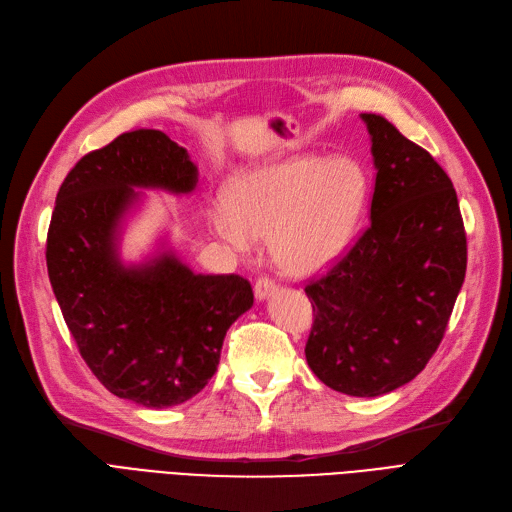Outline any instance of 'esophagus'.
<instances>
[{"instance_id": "1", "label": "esophagus", "mask_w": 512, "mask_h": 512, "mask_svg": "<svg viewBox=\"0 0 512 512\" xmlns=\"http://www.w3.org/2000/svg\"><path fill=\"white\" fill-rule=\"evenodd\" d=\"M275 290H277L275 281L269 279V277H260L256 281V286H254V294H256L258 301H264V298H269L271 294H275Z\"/></svg>"}]
</instances>
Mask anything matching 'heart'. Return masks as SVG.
<instances>
[{"label": "heart", "mask_w": 512, "mask_h": 512, "mask_svg": "<svg viewBox=\"0 0 512 512\" xmlns=\"http://www.w3.org/2000/svg\"><path fill=\"white\" fill-rule=\"evenodd\" d=\"M368 178L356 158L298 154L237 173L224 188L214 231L235 250L271 239L277 267L294 277L330 269L364 216Z\"/></svg>", "instance_id": "b5f03b06"}]
</instances>
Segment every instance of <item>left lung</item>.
Here are the masks:
<instances>
[{
	"label": "left lung",
	"instance_id": "8db88e82",
	"mask_svg": "<svg viewBox=\"0 0 512 512\" xmlns=\"http://www.w3.org/2000/svg\"><path fill=\"white\" fill-rule=\"evenodd\" d=\"M377 169L370 224L305 286L307 364L347 396L373 398L415 379L434 356L466 275L455 188L430 152L379 114H362Z\"/></svg>",
	"mask_w": 512,
	"mask_h": 512
}]
</instances>
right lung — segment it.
<instances>
[{
  "label": "right lung",
  "mask_w": 512,
  "mask_h": 512,
  "mask_svg": "<svg viewBox=\"0 0 512 512\" xmlns=\"http://www.w3.org/2000/svg\"><path fill=\"white\" fill-rule=\"evenodd\" d=\"M197 175L163 131L122 133L67 173L48 226L50 286L80 356L114 396L148 409L197 396L226 330L254 305L248 279L195 273L171 250L120 260L122 220L142 197L135 188L190 195Z\"/></svg>",
  "instance_id": "add662e5"
}]
</instances>
